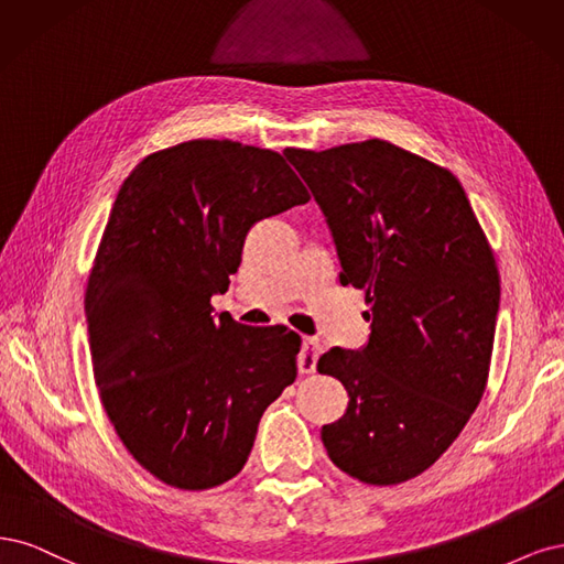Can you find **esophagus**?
Instances as JSON below:
<instances>
[{"instance_id":"1","label":"esophagus","mask_w":564,"mask_h":564,"mask_svg":"<svg viewBox=\"0 0 564 564\" xmlns=\"http://www.w3.org/2000/svg\"><path fill=\"white\" fill-rule=\"evenodd\" d=\"M318 356H321V341L314 339V337H304L300 356H297V370H300V375H312L316 370Z\"/></svg>"}]
</instances>
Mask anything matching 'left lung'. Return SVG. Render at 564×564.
Here are the masks:
<instances>
[{
  "label": "left lung",
  "instance_id": "left-lung-1",
  "mask_svg": "<svg viewBox=\"0 0 564 564\" xmlns=\"http://www.w3.org/2000/svg\"><path fill=\"white\" fill-rule=\"evenodd\" d=\"M323 208L339 283L366 293L370 341L318 358L349 393L321 441L368 485H398L441 459L487 389L499 312L492 246L447 169L387 140L283 152Z\"/></svg>",
  "mask_w": 564,
  "mask_h": 564
}]
</instances>
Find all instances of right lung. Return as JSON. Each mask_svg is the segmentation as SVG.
<instances>
[{
  "mask_svg": "<svg viewBox=\"0 0 564 564\" xmlns=\"http://www.w3.org/2000/svg\"><path fill=\"white\" fill-rule=\"evenodd\" d=\"M308 198L279 152L234 140L177 142L123 180L88 274V344L119 441L161 482L231 480L295 381L297 333L213 316L210 297L227 293L248 229Z\"/></svg>",
  "mask_w": 564,
  "mask_h": 564,
  "instance_id": "add662e5",
  "label": "right lung"
}]
</instances>
